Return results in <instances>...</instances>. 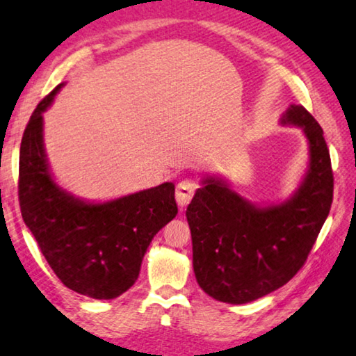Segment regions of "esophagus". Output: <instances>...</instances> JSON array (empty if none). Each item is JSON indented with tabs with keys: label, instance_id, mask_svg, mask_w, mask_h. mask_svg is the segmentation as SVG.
Returning a JSON list of instances; mask_svg holds the SVG:
<instances>
[{
	"label": "esophagus",
	"instance_id": "34e87169",
	"mask_svg": "<svg viewBox=\"0 0 356 356\" xmlns=\"http://www.w3.org/2000/svg\"><path fill=\"white\" fill-rule=\"evenodd\" d=\"M197 191V184L194 181H191V179H183V181H179L177 186V194H175V198H177V203L178 207H188L191 203L192 197H194Z\"/></svg>",
	"mask_w": 356,
	"mask_h": 356
}]
</instances>
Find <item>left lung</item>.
Here are the masks:
<instances>
[{
	"instance_id": "8db88e82",
	"label": "left lung",
	"mask_w": 356,
	"mask_h": 356,
	"mask_svg": "<svg viewBox=\"0 0 356 356\" xmlns=\"http://www.w3.org/2000/svg\"><path fill=\"white\" fill-rule=\"evenodd\" d=\"M283 124L303 131L309 162L288 200L258 207L227 179L207 177L186 211L197 283L216 300L241 305L282 288L302 269L333 202V170L323 131L303 106Z\"/></svg>"
}]
</instances>
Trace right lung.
<instances>
[{
	"mask_svg": "<svg viewBox=\"0 0 356 356\" xmlns=\"http://www.w3.org/2000/svg\"><path fill=\"white\" fill-rule=\"evenodd\" d=\"M62 86L37 104L23 133L18 200L23 220L68 289L111 300L136 283L149 242L178 214L175 184L104 203L81 200L54 181L43 147V112Z\"/></svg>",
	"mask_w": 356,
	"mask_h": 356,
	"instance_id": "1",
	"label": "right lung"
}]
</instances>
